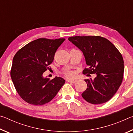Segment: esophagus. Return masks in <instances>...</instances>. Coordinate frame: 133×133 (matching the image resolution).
Wrapping results in <instances>:
<instances>
[{
    "label": "esophagus",
    "instance_id": "esophagus-1",
    "mask_svg": "<svg viewBox=\"0 0 133 133\" xmlns=\"http://www.w3.org/2000/svg\"><path fill=\"white\" fill-rule=\"evenodd\" d=\"M67 82L69 83H75L76 82V80H71V79H68L67 80Z\"/></svg>",
    "mask_w": 133,
    "mask_h": 133
}]
</instances>
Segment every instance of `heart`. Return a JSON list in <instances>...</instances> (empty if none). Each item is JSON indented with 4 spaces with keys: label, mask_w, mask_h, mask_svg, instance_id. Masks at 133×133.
I'll list each match as a JSON object with an SVG mask.
<instances>
[{
    "label": "heart",
    "mask_w": 133,
    "mask_h": 133,
    "mask_svg": "<svg viewBox=\"0 0 133 133\" xmlns=\"http://www.w3.org/2000/svg\"><path fill=\"white\" fill-rule=\"evenodd\" d=\"M66 75L67 76H68V77H74V76H75V72H74V71H70L67 72Z\"/></svg>",
    "instance_id": "b5f03b06"
}]
</instances>
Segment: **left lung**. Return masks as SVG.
Here are the masks:
<instances>
[{"label":"left lung","instance_id":"8db88e82","mask_svg":"<svg viewBox=\"0 0 133 133\" xmlns=\"http://www.w3.org/2000/svg\"><path fill=\"white\" fill-rule=\"evenodd\" d=\"M68 40L82 51L89 68L84 73L96 74L85 79L87 88L82 94L86 102L93 104L107 102L122 83L124 65L122 55L109 40L101 36H73Z\"/></svg>","mask_w":133,"mask_h":133}]
</instances>
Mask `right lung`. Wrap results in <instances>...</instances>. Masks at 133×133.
Returning a JSON list of instances; mask_svg holds the SVG:
<instances>
[{
  "mask_svg": "<svg viewBox=\"0 0 133 133\" xmlns=\"http://www.w3.org/2000/svg\"><path fill=\"white\" fill-rule=\"evenodd\" d=\"M64 40L40 38L27 44L16 53L10 76L18 94L26 102L35 105L48 103L65 83L62 77L50 80L43 76Z\"/></svg>",
  "mask_w": 133,
  "mask_h": 133,
  "instance_id": "obj_1",
  "label": "right lung"
}]
</instances>
